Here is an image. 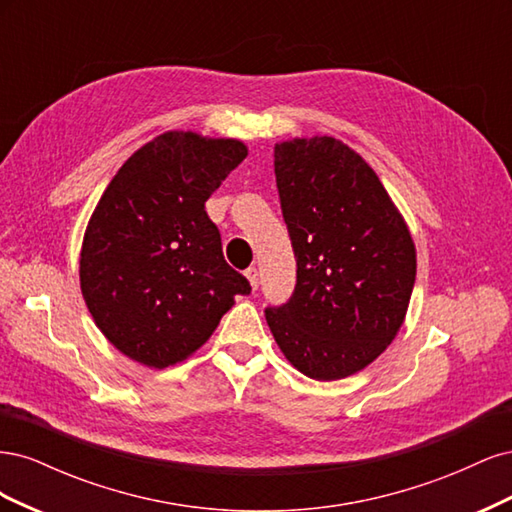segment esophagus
Wrapping results in <instances>:
<instances>
[{"label": "esophagus", "instance_id": "34e87169", "mask_svg": "<svg viewBox=\"0 0 512 512\" xmlns=\"http://www.w3.org/2000/svg\"><path fill=\"white\" fill-rule=\"evenodd\" d=\"M245 277H247V280H250L252 288L256 290L258 288V269L256 267H247L245 269Z\"/></svg>", "mask_w": 512, "mask_h": 512}]
</instances>
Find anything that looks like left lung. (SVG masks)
I'll use <instances>...</instances> for the list:
<instances>
[{"label": "left lung", "instance_id": "1", "mask_svg": "<svg viewBox=\"0 0 512 512\" xmlns=\"http://www.w3.org/2000/svg\"><path fill=\"white\" fill-rule=\"evenodd\" d=\"M275 181L297 286L265 309L269 329L307 378H348L404 324L416 277L410 230L374 168L333 136L277 143Z\"/></svg>", "mask_w": 512, "mask_h": 512}]
</instances>
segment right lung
Segmentation results:
<instances>
[{"mask_svg":"<svg viewBox=\"0 0 512 512\" xmlns=\"http://www.w3.org/2000/svg\"><path fill=\"white\" fill-rule=\"evenodd\" d=\"M247 156L235 138L164 132L108 183L81 250L89 314L119 352L164 369L203 346L252 286L222 254L207 198Z\"/></svg>","mask_w":512,"mask_h":512,"instance_id":"right-lung-1","label":"right lung"}]
</instances>
